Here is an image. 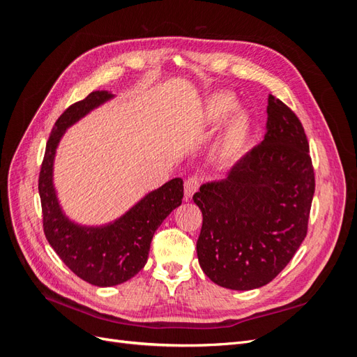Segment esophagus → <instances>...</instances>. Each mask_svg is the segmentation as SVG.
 Segmentation results:
<instances>
[{
    "label": "esophagus",
    "mask_w": 357,
    "mask_h": 357,
    "mask_svg": "<svg viewBox=\"0 0 357 357\" xmlns=\"http://www.w3.org/2000/svg\"><path fill=\"white\" fill-rule=\"evenodd\" d=\"M201 185V180L198 176H190L186 178L185 181V195L186 198H192L193 193H195L199 189Z\"/></svg>",
    "instance_id": "esophagus-1"
}]
</instances>
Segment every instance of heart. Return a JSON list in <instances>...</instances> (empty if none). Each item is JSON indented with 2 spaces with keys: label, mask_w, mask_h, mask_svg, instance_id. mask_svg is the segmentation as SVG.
<instances>
[{
  "label": "heart",
  "mask_w": 357,
  "mask_h": 357,
  "mask_svg": "<svg viewBox=\"0 0 357 357\" xmlns=\"http://www.w3.org/2000/svg\"><path fill=\"white\" fill-rule=\"evenodd\" d=\"M235 107V100L231 95L215 93L205 102L204 116L208 122H219ZM250 135V119L243 110H235L226 121L222 132L215 143V153L223 160L238 158L247 146Z\"/></svg>",
  "instance_id": "b5f03b06"
}]
</instances>
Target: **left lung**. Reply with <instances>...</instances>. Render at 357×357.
Returning a JSON list of instances; mask_svg holds the SVG:
<instances>
[{
	"mask_svg": "<svg viewBox=\"0 0 357 357\" xmlns=\"http://www.w3.org/2000/svg\"><path fill=\"white\" fill-rule=\"evenodd\" d=\"M264 142L219 181L193 195L202 211L199 265L211 282L232 290L268 284L307 236L316 180L298 116L268 96Z\"/></svg>",
	"mask_w": 357,
	"mask_h": 357,
	"instance_id": "left-lung-1",
	"label": "left lung"
}]
</instances>
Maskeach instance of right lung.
I'll use <instances>...</instances> for the list:
<instances>
[{
    "label": "right lung",
    "mask_w": 357,
    "mask_h": 357,
    "mask_svg": "<svg viewBox=\"0 0 357 357\" xmlns=\"http://www.w3.org/2000/svg\"><path fill=\"white\" fill-rule=\"evenodd\" d=\"M110 98V92L93 91L58 117L47 139L38 177L43 229L49 244L75 275L100 287L125 283L142 271L155 231L183 199V180L172 178L107 226L88 228L63 215L53 188V159L58 143L68 126Z\"/></svg>",
    "instance_id": "add662e5"
}]
</instances>
